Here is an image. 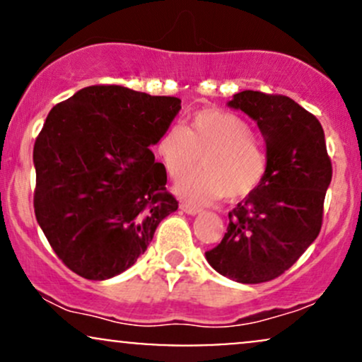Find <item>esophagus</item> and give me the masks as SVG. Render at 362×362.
<instances>
[{"label":"esophagus","instance_id":"34e87169","mask_svg":"<svg viewBox=\"0 0 362 362\" xmlns=\"http://www.w3.org/2000/svg\"><path fill=\"white\" fill-rule=\"evenodd\" d=\"M180 209L184 211L185 214H190V216H195V214H199V213H201V211H202V209H199V207H195V206L185 204V202H182V204H180Z\"/></svg>","mask_w":362,"mask_h":362}]
</instances>
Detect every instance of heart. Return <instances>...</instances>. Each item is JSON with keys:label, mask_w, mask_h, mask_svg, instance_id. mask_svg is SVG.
<instances>
[{"label": "heart", "mask_w": 362, "mask_h": 362, "mask_svg": "<svg viewBox=\"0 0 362 362\" xmlns=\"http://www.w3.org/2000/svg\"><path fill=\"white\" fill-rule=\"evenodd\" d=\"M155 151L172 180H182L201 161L204 170L175 189L197 204L223 195L230 201L247 197L262 184L269 165L264 143L252 134L250 124L218 109L195 112L187 129L180 124L165 129Z\"/></svg>", "instance_id": "1"}]
</instances>
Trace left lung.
I'll list each match as a JSON object with an SVG mask.
<instances>
[{"label":"left lung","instance_id":"obj_1","mask_svg":"<svg viewBox=\"0 0 362 362\" xmlns=\"http://www.w3.org/2000/svg\"><path fill=\"white\" fill-rule=\"evenodd\" d=\"M228 107L255 120L269 165L262 184L230 213L224 238L206 260L228 279L259 284L288 271L317 240L332 163L322 124L289 97L245 90Z\"/></svg>","mask_w":362,"mask_h":362}]
</instances>
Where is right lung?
<instances>
[{"label": "right lung", "instance_id": "right-lung-1", "mask_svg": "<svg viewBox=\"0 0 362 362\" xmlns=\"http://www.w3.org/2000/svg\"><path fill=\"white\" fill-rule=\"evenodd\" d=\"M180 98L86 86L49 112L34 146L35 218L56 255L90 281L127 271L175 213L151 146Z\"/></svg>", "mask_w": 362, "mask_h": 362}]
</instances>
